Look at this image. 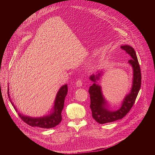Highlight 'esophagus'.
<instances>
[{
	"instance_id": "esophagus-1",
	"label": "esophagus",
	"mask_w": 155,
	"mask_h": 155,
	"mask_svg": "<svg viewBox=\"0 0 155 155\" xmlns=\"http://www.w3.org/2000/svg\"><path fill=\"white\" fill-rule=\"evenodd\" d=\"M76 86H77V87H81L82 86V80H81V79H78L77 81V82H76Z\"/></svg>"
}]
</instances>
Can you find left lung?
Instances as JSON below:
<instances>
[{
    "label": "left lung",
    "instance_id": "obj_1",
    "mask_svg": "<svg viewBox=\"0 0 155 155\" xmlns=\"http://www.w3.org/2000/svg\"><path fill=\"white\" fill-rule=\"evenodd\" d=\"M121 48L131 57V59L128 61V63L132 66L133 70V78L130 93L124 97L121 106L118 110L115 111L110 110L108 103L103 96L101 86L97 84V81L102 76V71L96 75L93 74L90 77V80L93 81V84L89 88L91 99L90 108L93 118L100 124L113 122L126 116L133 106L140 88L141 72L136 51L132 47L127 45L121 46Z\"/></svg>",
    "mask_w": 155,
    "mask_h": 155
}]
</instances>
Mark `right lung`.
<instances>
[{
    "label": "right lung",
    "instance_id": "1",
    "mask_svg": "<svg viewBox=\"0 0 155 155\" xmlns=\"http://www.w3.org/2000/svg\"><path fill=\"white\" fill-rule=\"evenodd\" d=\"M68 92V85L64 84L62 86L59 88V90L58 91V93L56 96L54 107L52 109V112H51L50 115H45L42 117L35 118L26 116L18 112L17 108H16L15 105H14L13 102H12L10 99L9 94V88H8V96L10 98V101L11 102V104L13 106L15 110L18 112V114L19 117L21 118V119L24 122H25L26 124L30 125L32 127H38L40 128L47 129L54 127L61 123L62 120L61 112L64 108L65 97L67 96Z\"/></svg>",
    "mask_w": 155,
    "mask_h": 155
}]
</instances>
